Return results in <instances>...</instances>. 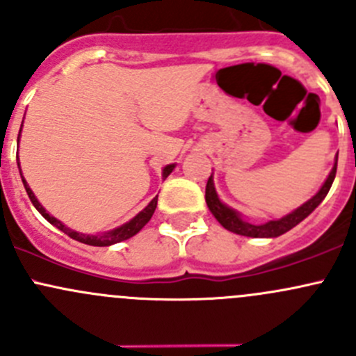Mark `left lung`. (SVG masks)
<instances>
[{
  "instance_id": "1",
  "label": "left lung",
  "mask_w": 356,
  "mask_h": 356,
  "mask_svg": "<svg viewBox=\"0 0 356 356\" xmlns=\"http://www.w3.org/2000/svg\"><path fill=\"white\" fill-rule=\"evenodd\" d=\"M336 168H337V156H336V163H334L331 174H329V177L325 179L321 191H318L314 198L308 200L307 203L301 204L300 208L291 211V213L286 215V217L279 218V220L265 222V224L261 225H254V224H250V222H245L238 211H234L232 208H229L227 204L222 203V201L218 200L217 193H215L211 175L207 182L204 200H207V204L208 208H210L211 213H213V217L217 218V220L220 222L222 227H225L227 231L236 232V234H241V236H248V238H277V236L284 234V232H288L289 229H293L294 225L300 224L303 218H307L308 215H310L312 211L322 203V200L327 196L329 189H331L334 177H336Z\"/></svg>"
}]
</instances>
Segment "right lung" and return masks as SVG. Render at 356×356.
Segmentation results:
<instances>
[{"label":"right lung","mask_w":356,"mask_h":356,"mask_svg":"<svg viewBox=\"0 0 356 356\" xmlns=\"http://www.w3.org/2000/svg\"><path fill=\"white\" fill-rule=\"evenodd\" d=\"M20 129H22V127H20ZM17 161H19V158H17ZM174 167H175V165H167V167L163 168V179L168 177V174H170V172L174 170ZM20 175H22V172H20ZM22 182H24V188H25V191H27L29 198H31L32 204H34V207H35V210H38L39 213H41L42 217H44L46 220L49 222V224H53V225H55V227H58L60 231L65 232L67 236H70V238L75 239V241L84 243V245H89V246H110V245H115V243L125 241V239H129V238H132V236H134V234H138V232L141 231V229L145 227L146 224H148L149 218H152V215L155 213L156 201H158V196H156V198H153L152 203H149L148 207L145 208V210L139 211V213L136 215V217L132 218L131 222H127V224H124V225H120V227L113 229V231L105 232V234H96V236H92V234H81V232L72 231V229H68L67 225H63L62 222L56 220L55 217H51V215H49L48 211H46L44 208H42V204L39 203L38 200H35L34 193L31 191V188H29L27 182H25L24 177H22Z\"/></svg>","instance_id":"add662e5"}]
</instances>
